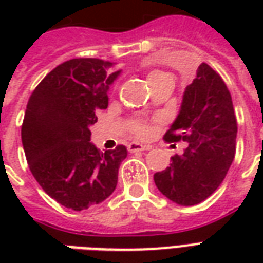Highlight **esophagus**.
Wrapping results in <instances>:
<instances>
[{
  "label": "esophagus",
  "instance_id": "34e87169",
  "mask_svg": "<svg viewBox=\"0 0 263 263\" xmlns=\"http://www.w3.org/2000/svg\"><path fill=\"white\" fill-rule=\"evenodd\" d=\"M148 146H145L142 143H138V142H131L128 145V151L129 152H142V151H148Z\"/></svg>",
  "mask_w": 263,
  "mask_h": 263
}]
</instances>
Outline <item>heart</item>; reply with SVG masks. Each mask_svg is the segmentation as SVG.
I'll return each instance as SVG.
<instances>
[{"label":"heart","instance_id":"1","mask_svg":"<svg viewBox=\"0 0 263 263\" xmlns=\"http://www.w3.org/2000/svg\"><path fill=\"white\" fill-rule=\"evenodd\" d=\"M162 77H167V74H166V73H160V71H155V73H152V74H149L148 80L152 81V80H156V79H162ZM132 131L135 132L138 137H145V135H148L149 134L151 128H149V125H146V124L138 122V124L134 125Z\"/></svg>","mask_w":263,"mask_h":263}]
</instances>
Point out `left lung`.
<instances>
[{
	"label": "left lung",
	"mask_w": 263,
	"mask_h": 263,
	"mask_svg": "<svg viewBox=\"0 0 263 263\" xmlns=\"http://www.w3.org/2000/svg\"><path fill=\"white\" fill-rule=\"evenodd\" d=\"M237 118L231 94L220 74L207 63L183 94L166 142H187L183 155L172 156L165 171L154 175L156 187L180 205L204 201L218 189L235 156Z\"/></svg>",
	"instance_id": "obj_1"
}]
</instances>
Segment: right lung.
Instances as JSON below:
<instances>
[{
  "label": "right lung",
  "mask_w": 263,
  "mask_h": 263,
  "mask_svg": "<svg viewBox=\"0 0 263 263\" xmlns=\"http://www.w3.org/2000/svg\"><path fill=\"white\" fill-rule=\"evenodd\" d=\"M121 70L101 59H71L54 67L29 97L21 137L32 175L58 203L81 211L109 197L126 148L101 152L90 141L97 112L108 107Z\"/></svg>",
  "instance_id": "right-lung-1"
}]
</instances>
